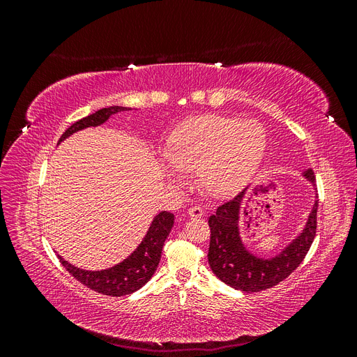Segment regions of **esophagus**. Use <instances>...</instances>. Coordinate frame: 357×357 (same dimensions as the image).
Instances as JSON below:
<instances>
[{"instance_id": "obj_1", "label": "esophagus", "mask_w": 357, "mask_h": 357, "mask_svg": "<svg viewBox=\"0 0 357 357\" xmlns=\"http://www.w3.org/2000/svg\"><path fill=\"white\" fill-rule=\"evenodd\" d=\"M188 214L192 219H197V218H201V215L204 214V210H202V207H199V205H192V207L188 210Z\"/></svg>"}]
</instances>
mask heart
Listing matches in <instances>:
<instances>
[{"mask_svg":"<svg viewBox=\"0 0 357 357\" xmlns=\"http://www.w3.org/2000/svg\"><path fill=\"white\" fill-rule=\"evenodd\" d=\"M265 149L266 134L259 122L205 114L183 122L171 134L162 168L174 183L185 180L186 172L199 169L202 189L223 198L245 185Z\"/></svg>","mask_w":357,"mask_h":357,"instance_id":"1","label":"heart"}]
</instances>
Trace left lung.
I'll return each mask as SVG.
<instances>
[{
    "mask_svg": "<svg viewBox=\"0 0 357 357\" xmlns=\"http://www.w3.org/2000/svg\"><path fill=\"white\" fill-rule=\"evenodd\" d=\"M304 177L316 185L314 172L304 171ZM247 189L225 202L208 218V264L214 275L228 286L243 291H261L283 282L304 261L317 229V199L312 205L305 228L282 252L273 257H259L247 250L240 235V208Z\"/></svg>",
    "mask_w": 357,
    "mask_h": 357,
    "instance_id": "left-lung-1",
    "label": "left lung"
}]
</instances>
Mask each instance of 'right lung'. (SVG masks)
Here are the masks:
<instances>
[{
  "mask_svg": "<svg viewBox=\"0 0 357 357\" xmlns=\"http://www.w3.org/2000/svg\"><path fill=\"white\" fill-rule=\"evenodd\" d=\"M125 110L131 109H128V107L113 105L109 107V109H101L89 116H86L80 119V121L73 123L67 131L62 134V137L59 138V143L68 138L70 135H73L74 132L82 131L84 128L100 126L105 121H109V117L112 114ZM172 225H174V214L168 211H160L153 219L152 225H150L142 244H139L125 261L112 268L101 269V271H86V269H80L68 264L66 259L61 257L59 255L58 257L61 264L66 266L67 271L75 280H79L82 284L98 291V294L109 296L131 295L135 290L142 289L155 274L160 261L162 247H164L167 236L171 232Z\"/></svg>",
  "mask_w": 357,
  "mask_h": 357,
  "instance_id": "right-lung-1",
  "label": "right lung"
}]
</instances>
